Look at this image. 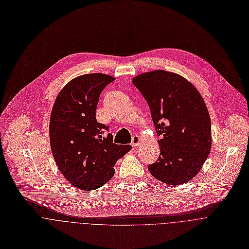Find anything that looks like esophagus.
Here are the masks:
<instances>
[{
    "mask_svg": "<svg viewBox=\"0 0 249 249\" xmlns=\"http://www.w3.org/2000/svg\"><path fill=\"white\" fill-rule=\"evenodd\" d=\"M141 142H142V141H141V138L136 135V136H134L133 139H132V145L135 146V147H137V146L140 145Z\"/></svg>",
    "mask_w": 249,
    "mask_h": 249,
    "instance_id": "esophagus-1",
    "label": "esophagus"
}]
</instances>
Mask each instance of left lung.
Returning a JSON list of instances; mask_svg holds the SVG:
<instances>
[{
    "label": "left lung",
    "mask_w": 249,
    "mask_h": 249,
    "mask_svg": "<svg viewBox=\"0 0 249 249\" xmlns=\"http://www.w3.org/2000/svg\"><path fill=\"white\" fill-rule=\"evenodd\" d=\"M145 99L158 136L160 154L147 168L171 186L191 181L211 149V121L196 88L179 74L154 70L133 78Z\"/></svg>",
    "instance_id": "obj_1"
}]
</instances>
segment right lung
<instances>
[{"label": "right lung", "mask_w": 249, "mask_h": 249, "mask_svg": "<svg viewBox=\"0 0 249 249\" xmlns=\"http://www.w3.org/2000/svg\"><path fill=\"white\" fill-rule=\"evenodd\" d=\"M103 73L72 79L57 95L50 119V142L57 167L79 190L93 191L114 175V165L132 146L116 144L96 109L102 91L114 81Z\"/></svg>", "instance_id": "add662e5"}]
</instances>
